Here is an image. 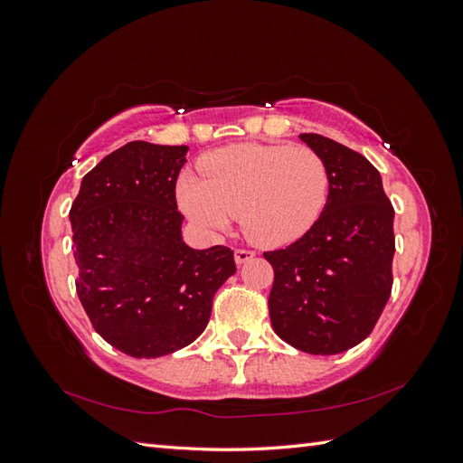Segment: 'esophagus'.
Instances as JSON below:
<instances>
[{
    "label": "esophagus",
    "instance_id": "1",
    "mask_svg": "<svg viewBox=\"0 0 463 463\" xmlns=\"http://www.w3.org/2000/svg\"><path fill=\"white\" fill-rule=\"evenodd\" d=\"M253 257H255V250H250V249H237L235 250V262L237 264H243V262L250 260Z\"/></svg>",
    "mask_w": 463,
    "mask_h": 463
}]
</instances>
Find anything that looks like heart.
<instances>
[{
    "instance_id": "obj_1",
    "label": "heart",
    "mask_w": 463,
    "mask_h": 463,
    "mask_svg": "<svg viewBox=\"0 0 463 463\" xmlns=\"http://www.w3.org/2000/svg\"><path fill=\"white\" fill-rule=\"evenodd\" d=\"M203 177L184 174L177 201L191 222L220 232L240 216L250 241L284 245L313 228L326 206L330 174L309 146L235 145L203 160Z\"/></svg>"
}]
</instances>
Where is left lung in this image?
Segmentation results:
<instances>
[{
    "label": "left lung",
    "mask_w": 463,
    "mask_h": 463,
    "mask_svg": "<svg viewBox=\"0 0 463 463\" xmlns=\"http://www.w3.org/2000/svg\"><path fill=\"white\" fill-rule=\"evenodd\" d=\"M299 137L326 162L328 201L296 243L264 253L274 269L270 322L299 352L334 355L365 340L388 303L394 206L365 156L317 133Z\"/></svg>",
    "instance_id": "left-lung-1"
}]
</instances>
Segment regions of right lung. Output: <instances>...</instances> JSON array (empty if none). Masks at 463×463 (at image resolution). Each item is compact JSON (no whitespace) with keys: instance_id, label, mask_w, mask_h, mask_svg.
<instances>
[{"instance_id":"obj_1","label":"right lung","mask_w":463,"mask_h":463,"mask_svg":"<svg viewBox=\"0 0 463 463\" xmlns=\"http://www.w3.org/2000/svg\"><path fill=\"white\" fill-rule=\"evenodd\" d=\"M187 150L128 143L82 177L69 210L77 296L94 330L137 359L197 340L214 293L235 274L232 249L197 250L181 237L175 181Z\"/></svg>"}]
</instances>
